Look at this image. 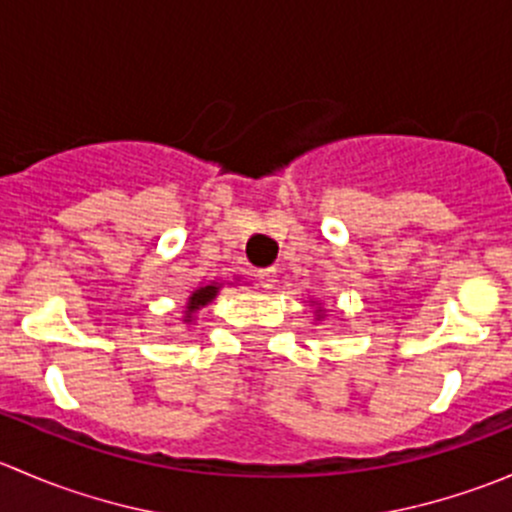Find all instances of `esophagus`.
I'll list each match as a JSON object with an SVG mask.
<instances>
[{
	"label": "esophagus",
	"instance_id": "obj_1",
	"mask_svg": "<svg viewBox=\"0 0 512 512\" xmlns=\"http://www.w3.org/2000/svg\"><path fill=\"white\" fill-rule=\"evenodd\" d=\"M255 277H257V285L265 287V289H272V287H275V282H277V270H275V267H267V270L257 272Z\"/></svg>",
	"mask_w": 512,
	"mask_h": 512
}]
</instances>
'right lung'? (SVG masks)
<instances>
[{
  "instance_id": "add662e5",
  "label": "right lung",
  "mask_w": 512,
  "mask_h": 512,
  "mask_svg": "<svg viewBox=\"0 0 512 512\" xmlns=\"http://www.w3.org/2000/svg\"><path fill=\"white\" fill-rule=\"evenodd\" d=\"M215 294H218V287H215V285H208V287L195 289L193 297L188 299V319H185V322H190V314L198 312V309H200V307H205V304H208V302H213Z\"/></svg>"
}]
</instances>
